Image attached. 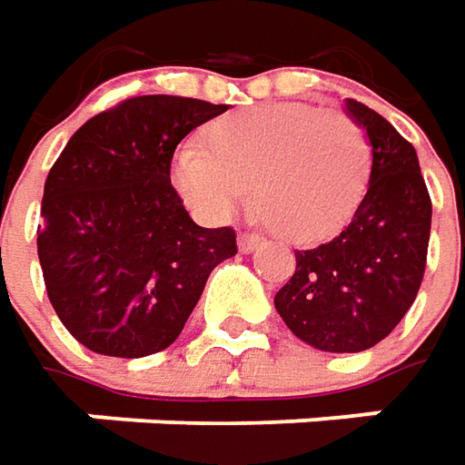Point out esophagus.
Wrapping results in <instances>:
<instances>
[{
    "mask_svg": "<svg viewBox=\"0 0 465 465\" xmlns=\"http://www.w3.org/2000/svg\"><path fill=\"white\" fill-rule=\"evenodd\" d=\"M260 247V236L257 233H239V252H254V249Z\"/></svg>",
    "mask_w": 465,
    "mask_h": 465,
    "instance_id": "34e87169",
    "label": "esophagus"
}]
</instances>
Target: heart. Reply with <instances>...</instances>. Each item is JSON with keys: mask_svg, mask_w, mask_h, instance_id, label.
I'll list each match as a JSON object with an SVG mask.
<instances>
[{"mask_svg": "<svg viewBox=\"0 0 465 465\" xmlns=\"http://www.w3.org/2000/svg\"><path fill=\"white\" fill-rule=\"evenodd\" d=\"M205 143L187 138L172 156V183L187 208L223 223L252 195L257 213L293 244L322 242L358 211L373 149L355 118L303 103H267L218 115Z\"/></svg>", "mask_w": 465, "mask_h": 465, "instance_id": "b5f03b06", "label": "heart"}]
</instances>
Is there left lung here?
Instances as JSON below:
<instances>
[{
  "mask_svg": "<svg viewBox=\"0 0 465 465\" xmlns=\"http://www.w3.org/2000/svg\"><path fill=\"white\" fill-rule=\"evenodd\" d=\"M373 149L365 198L327 244L296 252L275 309L298 340L361 352L386 340L422 285L432 201L414 146L376 110L347 100Z\"/></svg>",
  "mask_w": 465,
  "mask_h": 465,
  "instance_id": "1",
  "label": "left lung"
}]
</instances>
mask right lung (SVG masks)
<instances>
[{
  "label": "right lung",
  "instance_id": "add662e5",
  "mask_svg": "<svg viewBox=\"0 0 465 465\" xmlns=\"http://www.w3.org/2000/svg\"><path fill=\"white\" fill-rule=\"evenodd\" d=\"M229 104L138 94L89 118L43 190L38 257L76 342L110 358L167 350L211 270L236 254L232 226L203 229L169 169L177 143Z\"/></svg>",
  "mask_w": 465,
  "mask_h": 465
}]
</instances>
